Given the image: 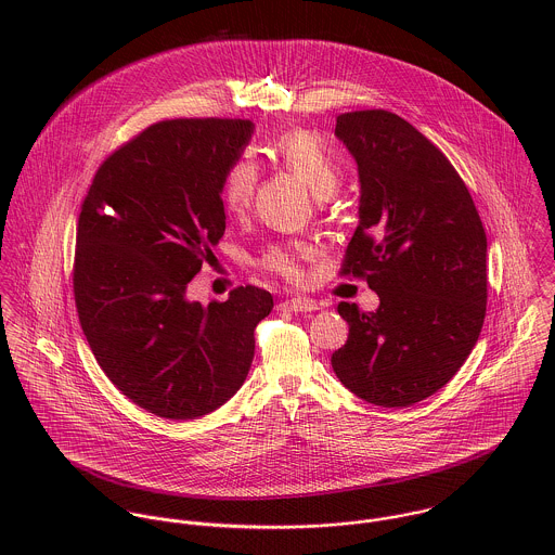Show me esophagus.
Segmentation results:
<instances>
[{"mask_svg": "<svg viewBox=\"0 0 555 555\" xmlns=\"http://www.w3.org/2000/svg\"><path fill=\"white\" fill-rule=\"evenodd\" d=\"M282 308H286L291 312H317L318 304L308 297H293V299L284 301Z\"/></svg>", "mask_w": 555, "mask_h": 555, "instance_id": "obj_1", "label": "esophagus"}]
</instances>
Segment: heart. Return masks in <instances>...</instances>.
<instances>
[{
  "instance_id": "1",
  "label": "heart",
  "mask_w": 555,
  "mask_h": 555,
  "mask_svg": "<svg viewBox=\"0 0 555 555\" xmlns=\"http://www.w3.org/2000/svg\"><path fill=\"white\" fill-rule=\"evenodd\" d=\"M273 158L284 168L295 172L318 198L328 196L341 175L339 159L335 152L326 145V141L306 128H295L280 134L271 147ZM256 185V168L249 159L241 158L233 162L220 185L222 207L238 216L247 209L251 201V192ZM312 254V247L306 243H275L269 245L260 256V267L288 280L299 282L304 278L301 262Z\"/></svg>"
}]
</instances>
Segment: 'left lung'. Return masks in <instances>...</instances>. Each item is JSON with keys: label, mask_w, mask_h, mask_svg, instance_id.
Returning a JSON list of instances; mask_svg holds the SVG:
<instances>
[{"label": "left lung", "mask_w": 555, "mask_h": 555, "mask_svg": "<svg viewBox=\"0 0 555 555\" xmlns=\"http://www.w3.org/2000/svg\"><path fill=\"white\" fill-rule=\"evenodd\" d=\"M335 134L361 181L359 227L339 273L363 278L380 306H337L350 333L331 365L367 403L412 405L442 389L475 348L487 235L460 172L396 113H341Z\"/></svg>", "instance_id": "obj_1"}]
</instances>
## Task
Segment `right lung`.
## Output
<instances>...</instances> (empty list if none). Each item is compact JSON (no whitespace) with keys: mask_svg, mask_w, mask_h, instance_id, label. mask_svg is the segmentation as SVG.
<instances>
[{"mask_svg":"<svg viewBox=\"0 0 555 555\" xmlns=\"http://www.w3.org/2000/svg\"><path fill=\"white\" fill-rule=\"evenodd\" d=\"M249 119H168L124 143L80 205L73 269L80 328L108 380L147 412L188 421L235 396L271 293L238 286L203 308L185 288L224 237L220 185Z\"/></svg>","mask_w":555,"mask_h":555,"instance_id":"add662e5","label":"right lung"}]
</instances>
